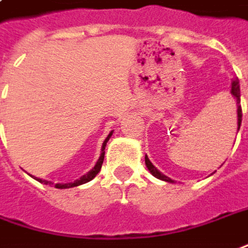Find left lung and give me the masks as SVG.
I'll return each instance as SVG.
<instances>
[{"mask_svg": "<svg viewBox=\"0 0 248 248\" xmlns=\"http://www.w3.org/2000/svg\"><path fill=\"white\" fill-rule=\"evenodd\" d=\"M231 94L233 95V98L236 100V107H238V132L239 129H240V124H242V107H240V86H239V81L238 78H233L231 82ZM144 160H146V166L147 169H148V171L153 174L155 178L158 179H162V181H165V182H170V184H174V181L171 178H169V177H166L165 174H162L156 169V167L154 166L153 163H151V160L148 159V156L146 155V158H144ZM213 174V173H212Z\"/></svg>", "mask_w": 248, "mask_h": 248, "instance_id": "1", "label": "left lung"}]
</instances>
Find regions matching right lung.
Instances as JSON below:
<instances>
[{
    "label": "right lung",
    "instance_id": "add662e5",
    "mask_svg": "<svg viewBox=\"0 0 248 248\" xmlns=\"http://www.w3.org/2000/svg\"><path fill=\"white\" fill-rule=\"evenodd\" d=\"M112 135H113V131H110V132H109V135L107 136V139H105L104 143H102L100 158H98V160L95 162L94 167H93L90 171H88L86 174H83L81 178L75 179L74 182H70V184H56L55 185L56 189H69V187H75V186L83 185V184H86V182H89V181H92V179L94 178L95 175L100 173V170H101L102 162H104V156H105V146H107L108 140L110 139V136H112ZM32 177H33V175H32ZM33 178H35L36 181H39V182L44 184V185H54V182H51V181H46V179H42V178H36V177H33Z\"/></svg>",
    "mask_w": 248,
    "mask_h": 248
}]
</instances>
